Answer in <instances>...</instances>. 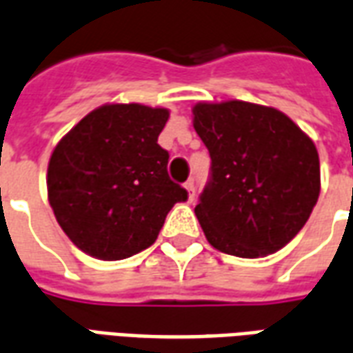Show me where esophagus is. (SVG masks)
Returning a JSON list of instances; mask_svg holds the SVG:
<instances>
[{
    "instance_id": "1",
    "label": "esophagus",
    "mask_w": 353,
    "mask_h": 353,
    "mask_svg": "<svg viewBox=\"0 0 353 353\" xmlns=\"http://www.w3.org/2000/svg\"><path fill=\"white\" fill-rule=\"evenodd\" d=\"M185 189L189 192V199H194V181H192V179H189V181L185 183Z\"/></svg>"
}]
</instances>
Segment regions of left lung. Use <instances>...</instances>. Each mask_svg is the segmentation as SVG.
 <instances>
[{"label":"left lung","instance_id":"obj_1","mask_svg":"<svg viewBox=\"0 0 353 353\" xmlns=\"http://www.w3.org/2000/svg\"><path fill=\"white\" fill-rule=\"evenodd\" d=\"M192 115L212 159L194 208L208 242L244 259L281 250L318 202L314 141L281 111L250 101H200Z\"/></svg>","mask_w":353,"mask_h":353}]
</instances>
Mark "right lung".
I'll return each mask as SVG.
<instances>
[{"label":"right lung","mask_w":353,"mask_h":353,"mask_svg":"<svg viewBox=\"0 0 353 353\" xmlns=\"http://www.w3.org/2000/svg\"><path fill=\"white\" fill-rule=\"evenodd\" d=\"M164 108L108 103L58 141L47 170L58 225L81 252L119 261L153 244L168 212L187 191L168 176L159 134Z\"/></svg>","instance_id":"1"}]
</instances>
